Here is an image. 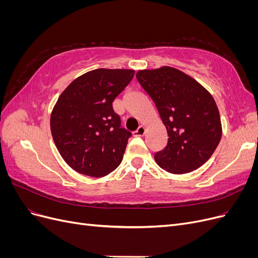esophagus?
<instances>
[{"mask_svg": "<svg viewBox=\"0 0 258 258\" xmlns=\"http://www.w3.org/2000/svg\"><path fill=\"white\" fill-rule=\"evenodd\" d=\"M145 134V128L143 126H140L135 132H134V136L135 137H142Z\"/></svg>", "mask_w": 258, "mask_h": 258, "instance_id": "obj_1", "label": "esophagus"}]
</instances>
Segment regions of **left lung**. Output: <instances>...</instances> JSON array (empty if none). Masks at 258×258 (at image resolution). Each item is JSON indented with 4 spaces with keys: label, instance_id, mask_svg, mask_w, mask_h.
<instances>
[{
    "label": "left lung",
    "instance_id": "obj_1",
    "mask_svg": "<svg viewBox=\"0 0 258 258\" xmlns=\"http://www.w3.org/2000/svg\"><path fill=\"white\" fill-rule=\"evenodd\" d=\"M136 76L154 101L168 132L166 147L154 156L157 165L174 174L201 167L222 137L221 117L213 97L174 68L143 70Z\"/></svg>",
    "mask_w": 258,
    "mask_h": 258
}]
</instances>
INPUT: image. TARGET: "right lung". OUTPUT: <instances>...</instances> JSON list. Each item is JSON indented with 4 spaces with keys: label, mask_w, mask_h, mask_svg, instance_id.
Wrapping results in <instances>:
<instances>
[{
    "label": "right lung",
    "mask_w": 258,
    "mask_h": 258,
    "mask_svg": "<svg viewBox=\"0 0 258 258\" xmlns=\"http://www.w3.org/2000/svg\"><path fill=\"white\" fill-rule=\"evenodd\" d=\"M134 70L97 69L61 93L50 116L53 142L77 172L93 177L120 165L131 132L120 127L113 101L134 79Z\"/></svg>",
    "instance_id": "obj_1"
}]
</instances>
